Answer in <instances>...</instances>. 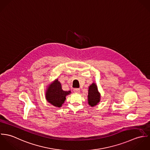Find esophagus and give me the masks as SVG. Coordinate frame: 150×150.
Returning a JSON list of instances; mask_svg holds the SVG:
<instances>
[{
    "mask_svg": "<svg viewBox=\"0 0 150 150\" xmlns=\"http://www.w3.org/2000/svg\"><path fill=\"white\" fill-rule=\"evenodd\" d=\"M73 91L75 93H79L80 92V89L79 88H75Z\"/></svg>",
    "mask_w": 150,
    "mask_h": 150,
    "instance_id": "esophagus-1",
    "label": "esophagus"
}]
</instances>
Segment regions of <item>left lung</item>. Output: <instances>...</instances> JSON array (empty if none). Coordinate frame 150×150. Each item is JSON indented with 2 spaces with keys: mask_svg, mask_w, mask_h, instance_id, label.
I'll list each match as a JSON object with an SVG mask.
<instances>
[{
  "mask_svg": "<svg viewBox=\"0 0 150 150\" xmlns=\"http://www.w3.org/2000/svg\"><path fill=\"white\" fill-rule=\"evenodd\" d=\"M100 100V94L98 91V87L95 83H93L89 86L88 102L90 106L93 107L97 105Z\"/></svg>",
  "mask_w": 150,
  "mask_h": 150,
  "instance_id": "8db88e82",
  "label": "left lung"
}]
</instances>
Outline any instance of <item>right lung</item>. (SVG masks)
<instances>
[{"mask_svg":"<svg viewBox=\"0 0 150 150\" xmlns=\"http://www.w3.org/2000/svg\"><path fill=\"white\" fill-rule=\"evenodd\" d=\"M70 93V91H63L61 84L57 79L48 86L45 92V98L47 102L54 106L61 107L64 102L66 96Z\"/></svg>","mask_w":150,"mask_h":150,"instance_id":"right-lung-1","label":"right lung"}]
</instances>
